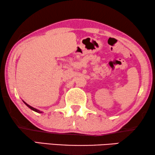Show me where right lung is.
Returning <instances> with one entry per match:
<instances>
[{"instance_id":"add662e5","label":"right lung","mask_w":155,"mask_h":155,"mask_svg":"<svg viewBox=\"0 0 155 155\" xmlns=\"http://www.w3.org/2000/svg\"><path fill=\"white\" fill-rule=\"evenodd\" d=\"M23 102H24L25 104H26V106L27 107H28L29 109H31V110H33L34 111H36V112H37V113H42V111H39V110H38V109H35V108H34V107H31L30 105H29V104H27L25 102V101H23Z\"/></svg>"}]
</instances>
